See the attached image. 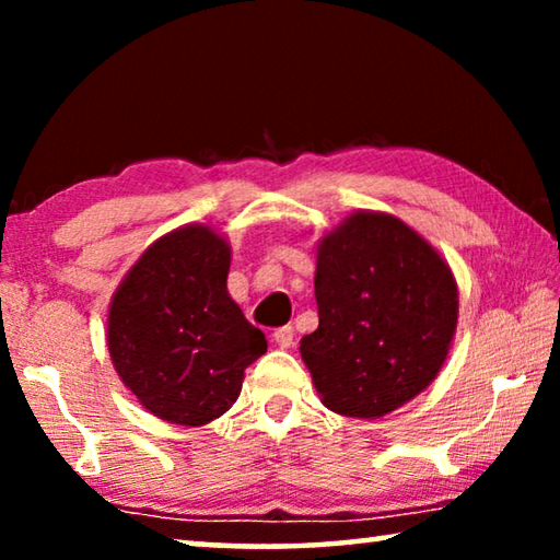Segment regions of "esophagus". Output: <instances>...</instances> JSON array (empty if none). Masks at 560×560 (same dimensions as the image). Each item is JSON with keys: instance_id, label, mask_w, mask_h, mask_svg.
Here are the masks:
<instances>
[{"instance_id": "obj_1", "label": "esophagus", "mask_w": 560, "mask_h": 560, "mask_svg": "<svg viewBox=\"0 0 560 560\" xmlns=\"http://www.w3.org/2000/svg\"><path fill=\"white\" fill-rule=\"evenodd\" d=\"M273 343H277L279 348H291L293 346V328L291 326H281L273 330Z\"/></svg>"}]
</instances>
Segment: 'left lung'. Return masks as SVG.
Masks as SVG:
<instances>
[{
	"label": "left lung",
	"mask_w": 560,
	"mask_h": 560,
	"mask_svg": "<svg viewBox=\"0 0 560 560\" xmlns=\"http://www.w3.org/2000/svg\"><path fill=\"white\" fill-rule=\"evenodd\" d=\"M318 328L301 338L320 402L377 420L420 395L457 334L450 264L412 226L355 210L316 246Z\"/></svg>",
	"instance_id": "left-lung-1"
}]
</instances>
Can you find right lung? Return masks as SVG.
<instances>
[{
  "label": "right lung",
  "mask_w": 560,
  "mask_h": 560,
  "mask_svg": "<svg viewBox=\"0 0 560 560\" xmlns=\"http://www.w3.org/2000/svg\"><path fill=\"white\" fill-rule=\"evenodd\" d=\"M232 246L210 224L155 240L108 306V353L122 385L150 415L200 428L242 393L244 371L267 338L226 291Z\"/></svg>",
  "instance_id": "add662e5"
}]
</instances>
